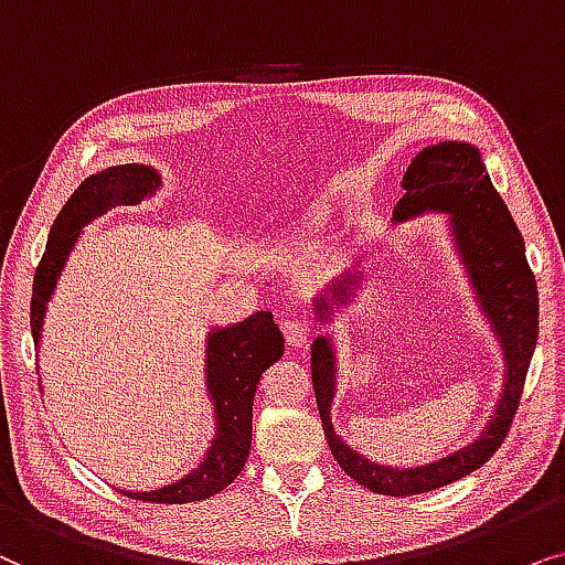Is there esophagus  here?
Instances as JSON below:
<instances>
[{"label":"esophagus","instance_id":"esophagus-1","mask_svg":"<svg viewBox=\"0 0 565 565\" xmlns=\"http://www.w3.org/2000/svg\"><path fill=\"white\" fill-rule=\"evenodd\" d=\"M310 335H312V328L305 318H291L284 322V338H287L291 349H305V345L310 343Z\"/></svg>","mask_w":565,"mask_h":565}]
</instances>
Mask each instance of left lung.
Here are the masks:
<instances>
[{
  "mask_svg": "<svg viewBox=\"0 0 565 565\" xmlns=\"http://www.w3.org/2000/svg\"><path fill=\"white\" fill-rule=\"evenodd\" d=\"M405 195L397 201L393 220L405 222L424 212H441L452 220V237L468 276L476 289L486 318L499 335L503 359H507V382L493 418L476 441L457 452L441 457L420 468H385L361 457L333 431L330 403L335 393V356L330 338H315L312 343V387L318 401L322 431L335 462L356 483L385 495H416L455 483L480 465L491 460L495 449L507 439L511 420L516 416L519 397L532 353L537 343V281L532 274L524 239L516 222L511 220L507 204L488 178L480 152L465 141H439L416 154L403 178ZM356 274L343 276L335 284L333 299L345 302L359 284ZM320 320H328V299H318Z\"/></svg>",
  "mask_w": 565,
  "mask_h": 565,
  "instance_id": "1",
  "label": "left lung"
}]
</instances>
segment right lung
<instances>
[{"instance_id":"right-lung-1","label":"right lung","mask_w":565,"mask_h":565,"mask_svg":"<svg viewBox=\"0 0 565 565\" xmlns=\"http://www.w3.org/2000/svg\"><path fill=\"white\" fill-rule=\"evenodd\" d=\"M157 185H160V175L152 168L118 164V168L89 175L72 193L51 227L46 253L35 268L33 299H30V330H33L35 343L41 338L46 302L74 239L79 237V230L113 206L139 204L141 199L157 191ZM206 349V385L214 401L216 436L204 462L188 472L183 480L157 488V491H120L129 499L152 503L201 501L227 488L245 468L253 441L255 387H258L260 374L284 356V335L274 322V315L255 312L253 318L237 322V326L214 330L209 335Z\"/></svg>"}]
</instances>
